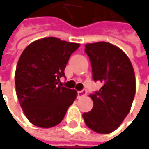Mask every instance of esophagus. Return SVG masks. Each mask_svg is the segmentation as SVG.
I'll use <instances>...</instances> for the list:
<instances>
[{
  "mask_svg": "<svg viewBox=\"0 0 149 149\" xmlns=\"http://www.w3.org/2000/svg\"><path fill=\"white\" fill-rule=\"evenodd\" d=\"M86 90H82L80 91H78V97H79V98L84 97V96H86Z\"/></svg>",
  "mask_w": 149,
  "mask_h": 149,
  "instance_id": "esophagus-1",
  "label": "esophagus"
}]
</instances>
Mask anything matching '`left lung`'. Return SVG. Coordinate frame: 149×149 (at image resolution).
<instances>
[{"mask_svg":"<svg viewBox=\"0 0 149 149\" xmlns=\"http://www.w3.org/2000/svg\"><path fill=\"white\" fill-rule=\"evenodd\" d=\"M95 81L102 86L90 94L93 108L82 114L91 130L101 134L115 131L131 110L136 93V77L131 60L120 48L99 41L85 46Z\"/></svg>","mask_w":149,"mask_h":149,"instance_id":"left-lung-1","label":"left lung"}]
</instances>
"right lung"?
I'll list each match as a JSON object with an SVG mask.
<instances>
[{
  "mask_svg": "<svg viewBox=\"0 0 149 149\" xmlns=\"http://www.w3.org/2000/svg\"><path fill=\"white\" fill-rule=\"evenodd\" d=\"M79 43L46 37L33 41L22 52L15 71L20 106L29 122L51 128L61 122L77 91L58 85L71 54Z\"/></svg>",
  "mask_w": 149,
  "mask_h": 149,
  "instance_id": "1",
  "label": "right lung"
}]
</instances>
